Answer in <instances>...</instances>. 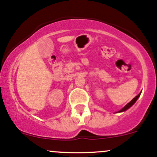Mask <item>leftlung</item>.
Here are the masks:
<instances>
[{"label": "left lung", "instance_id": "obj_1", "mask_svg": "<svg viewBox=\"0 0 157 157\" xmlns=\"http://www.w3.org/2000/svg\"><path fill=\"white\" fill-rule=\"evenodd\" d=\"M140 93L138 95H137V96L135 97V98H133V99H132V101H131L130 102H129L128 103H127V104L125 105V106H124V107L122 108V109H121L120 110H119V111H118L117 113H122V112H125V111H126L128 109H129V108H130L131 106H133V105L135 104V103L136 102V101H137V100L138 99V98H139V97H140Z\"/></svg>", "mask_w": 157, "mask_h": 157}]
</instances>
